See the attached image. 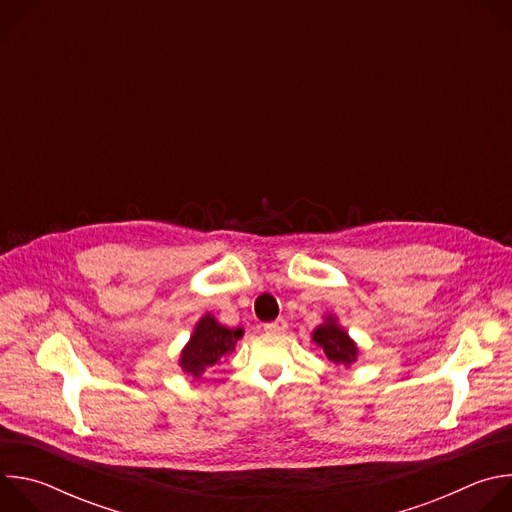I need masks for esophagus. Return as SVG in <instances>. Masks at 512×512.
Returning <instances> with one entry per match:
<instances>
[{"mask_svg": "<svg viewBox=\"0 0 512 512\" xmlns=\"http://www.w3.org/2000/svg\"><path fill=\"white\" fill-rule=\"evenodd\" d=\"M263 330H265L267 334H283V332L287 330V322H285L283 318H277L275 322L265 324V326H263Z\"/></svg>", "mask_w": 512, "mask_h": 512, "instance_id": "esophagus-1", "label": "esophagus"}]
</instances>
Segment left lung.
Returning <instances> with one entry per match:
<instances>
[{"label":"left lung","instance_id":"1","mask_svg":"<svg viewBox=\"0 0 512 512\" xmlns=\"http://www.w3.org/2000/svg\"><path fill=\"white\" fill-rule=\"evenodd\" d=\"M312 340L324 350L330 362H334L336 367L350 369L360 356V350L356 342L348 336V332L338 324L336 316L328 314L324 322L312 332Z\"/></svg>","mask_w":512,"mask_h":512}]
</instances>
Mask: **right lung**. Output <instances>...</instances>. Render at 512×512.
<instances>
[{
  "instance_id": "add662e5",
  "label": "right lung",
  "mask_w": 512,
  "mask_h": 512,
  "mask_svg": "<svg viewBox=\"0 0 512 512\" xmlns=\"http://www.w3.org/2000/svg\"><path fill=\"white\" fill-rule=\"evenodd\" d=\"M243 328H229L218 322L212 314H204L180 352V369L192 379H200L208 369L216 367L227 354L235 350Z\"/></svg>"
}]
</instances>
